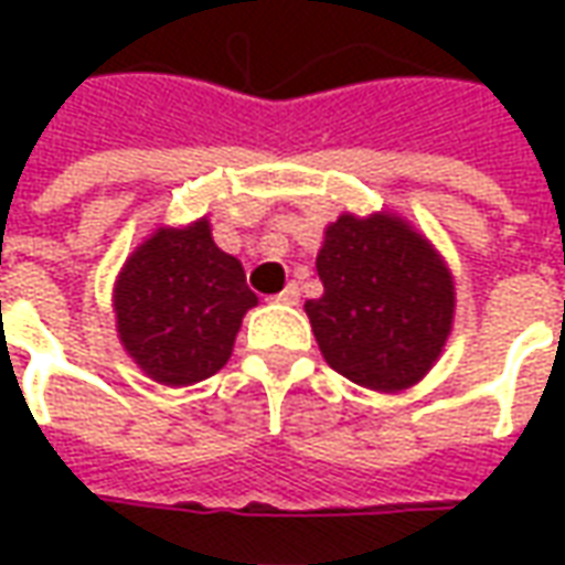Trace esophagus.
<instances>
[{
    "label": "esophagus",
    "mask_w": 565,
    "mask_h": 565,
    "mask_svg": "<svg viewBox=\"0 0 565 565\" xmlns=\"http://www.w3.org/2000/svg\"><path fill=\"white\" fill-rule=\"evenodd\" d=\"M275 302H281V306H296V302H299V284H287L281 294L275 296Z\"/></svg>",
    "instance_id": "1"
}]
</instances>
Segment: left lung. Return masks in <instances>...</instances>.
<instances>
[{"label":"left lung","instance_id":"obj_1","mask_svg":"<svg viewBox=\"0 0 565 565\" xmlns=\"http://www.w3.org/2000/svg\"><path fill=\"white\" fill-rule=\"evenodd\" d=\"M323 296L306 315L320 354L360 387L396 393L433 369L454 323V278L396 214H342L318 254Z\"/></svg>","mask_w":565,"mask_h":565}]
</instances>
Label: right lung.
Here are the masks:
<instances>
[{"label": "right lung", "mask_w": 565, "mask_h": 565, "mask_svg": "<svg viewBox=\"0 0 565 565\" xmlns=\"http://www.w3.org/2000/svg\"><path fill=\"white\" fill-rule=\"evenodd\" d=\"M254 306L242 263L214 245L205 217L184 230H157L115 284L120 342L145 375L169 387L196 384L226 366Z\"/></svg>", "instance_id": "1"}]
</instances>
